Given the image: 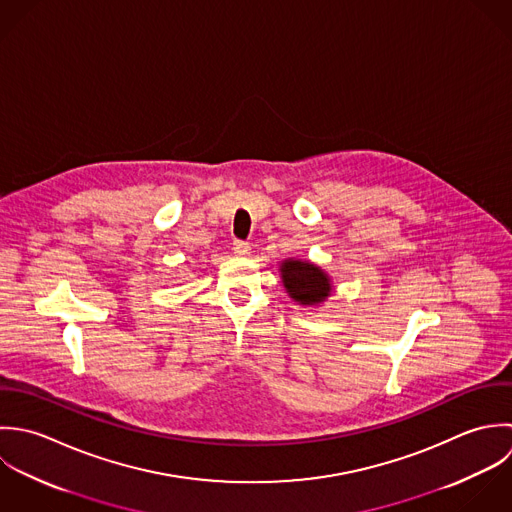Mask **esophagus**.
Returning a JSON list of instances; mask_svg holds the SVG:
<instances>
[{
    "label": "esophagus",
    "instance_id": "34e87169",
    "mask_svg": "<svg viewBox=\"0 0 512 512\" xmlns=\"http://www.w3.org/2000/svg\"><path fill=\"white\" fill-rule=\"evenodd\" d=\"M249 251H251V245L247 243V241H233V253L235 255H239V257H245V255H249Z\"/></svg>",
    "mask_w": 512,
    "mask_h": 512
}]
</instances>
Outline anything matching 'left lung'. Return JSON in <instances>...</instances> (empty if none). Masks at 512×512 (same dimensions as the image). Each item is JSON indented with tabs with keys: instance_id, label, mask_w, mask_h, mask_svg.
<instances>
[{
	"instance_id": "left-lung-1",
	"label": "left lung",
	"mask_w": 512,
	"mask_h": 512,
	"mask_svg": "<svg viewBox=\"0 0 512 512\" xmlns=\"http://www.w3.org/2000/svg\"><path fill=\"white\" fill-rule=\"evenodd\" d=\"M281 277L289 297L305 307L324 303L332 293L330 277L316 265L301 261V259H287L281 263Z\"/></svg>"
}]
</instances>
